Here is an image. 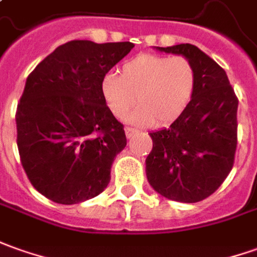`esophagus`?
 <instances>
[{
    "instance_id": "1",
    "label": "esophagus",
    "mask_w": 257,
    "mask_h": 257,
    "mask_svg": "<svg viewBox=\"0 0 257 257\" xmlns=\"http://www.w3.org/2000/svg\"><path fill=\"white\" fill-rule=\"evenodd\" d=\"M138 132L135 128H131V126H126L125 128V134H126V138H131V136H134Z\"/></svg>"
}]
</instances>
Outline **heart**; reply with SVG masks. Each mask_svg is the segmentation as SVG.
Returning a JSON list of instances; mask_svg holds the SVG:
<instances>
[{"label":"heart","instance_id":"b5f03b06","mask_svg":"<svg viewBox=\"0 0 257 257\" xmlns=\"http://www.w3.org/2000/svg\"><path fill=\"white\" fill-rule=\"evenodd\" d=\"M195 85V70L184 56L142 53L122 64L121 74L106 73L101 94L116 118H123L138 102L139 108L126 116L138 125L167 123L183 114Z\"/></svg>","mask_w":257,"mask_h":257}]
</instances>
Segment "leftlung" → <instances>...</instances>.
<instances>
[{
    "instance_id": "left-lung-1",
    "label": "left lung",
    "mask_w": 257,
    "mask_h": 257,
    "mask_svg": "<svg viewBox=\"0 0 257 257\" xmlns=\"http://www.w3.org/2000/svg\"><path fill=\"white\" fill-rule=\"evenodd\" d=\"M183 55L195 70L190 104L169 128L151 132L146 176L159 194L197 202L215 193L233 167L238 145V97L225 70L202 50L181 43L159 48Z\"/></svg>"
}]
</instances>
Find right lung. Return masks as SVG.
Wrapping results in <instances>:
<instances>
[{
    "mask_svg": "<svg viewBox=\"0 0 257 257\" xmlns=\"http://www.w3.org/2000/svg\"><path fill=\"white\" fill-rule=\"evenodd\" d=\"M134 46L70 41L26 78L15 114L17 145L31 184L49 200L77 204L108 186L126 136L102 98L101 80Z\"/></svg>",
    "mask_w": 257,
    "mask_h": 257,
    "instance_id": "right-lung-1",
    "label": "right lung"
}]
</instances>
